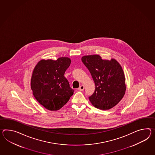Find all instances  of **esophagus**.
<instances>
[{
  "mask_svg": "<svg viewBox=\"0 0 155 155\" xmlns=\"http://www.w3.org/2000/svg\"><path fill=\"white\" fill-rule=\"evenodd\" d=\"M84 86L83 85H81V86H80L79 88H78V90H79V91H83V90H84Z\"/></svg>",
  "mask_w": 155,
  "mask_h": 155,
  "instance_id": "esophagus-1",
  "label": "esophagus"
}]
</instances>
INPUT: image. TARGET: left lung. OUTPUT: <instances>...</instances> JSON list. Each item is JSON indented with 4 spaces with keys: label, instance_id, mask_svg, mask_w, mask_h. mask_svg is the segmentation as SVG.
Here are the masks:
<instances>
[{
    "label": "left lung",
    "instance_id": "left-lung-1",
    "mask_svg": "<svg viewBox=\"0 0 155 155\" xmlns=\"http://www.w3.org/2000/svg\"><path fill=\"white\" fill-rule=\"evenodd\" d=\"M95 83V90L89 97L95 107L106 110L117 105L126 90L125 76L120 64L114 59L103 60L98 55L82 58Z\"/></svg>",
    "mask_w": 155,
    "mask_h": 155
}]
</instances>
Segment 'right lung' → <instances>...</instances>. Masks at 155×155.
Wrapping results in <instances>:
<instances>
[{
	"mask_svg": "<svg viewBox=\"0 0 155 155\" xmlns=\"http://www.w3.org/2000/svg\"><path fill=\"white\" fill-rule=\"evenodd\" d=\"M71 63L69 58L61 57L57 61L42 59L35 66L31 88L36 100L46 109H60L73 94L74 90L64 76Z\"/></svg>",
	"mask_w": 155,
	"mask_h": 155,
	"instance_id": "add662e5",
	"label": "right lung"
}]
</instances>
